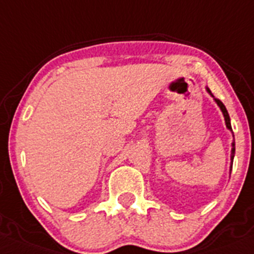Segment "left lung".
Listing matches in <instances>:
<instances>
[{"mask_svg":"<svg viewBox=\"0 0 254 254\" xmlns=\"http://www.w3.org/2000/svg\"><path fill=\"white\" fill-rule=\"evenodd\" d=\"M206 89H207V92H208L209 95H211L212 97H213L214 102L217 103V106H218V107L221 108L222 113H223V117H224V123H226V127H227V128L229 129V131L232 132V136H233V138H234V134H233V131H232V126H231V118H229L228 111H227L226 106H224L223 103H222L221 101L218 100V98H216V97H214L213 95H212V92H211V91H209V88H208V87H206ZM234 153H236V144H234V141H233V142H232V149H231V166H229V176H231V172H232V166H233V158H234Z\"/></svg>","mask_w":254,"mask_h":254,"instance_id":"1","label":"left lung"}]
</instances>
